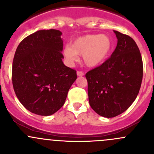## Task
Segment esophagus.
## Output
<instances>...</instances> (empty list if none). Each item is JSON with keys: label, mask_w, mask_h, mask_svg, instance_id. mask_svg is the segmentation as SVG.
I'll return each instance as SVG.
<instances>
[{"label": "esophagus", "mask_w": 154, "mask_h": 154, "mask_svg": "<svg viewBox=\"0 0 154 154\" xmlns=\"http://www.w3.org/2000/svg\"><path fill=\"white\" fill-rule=\"evenodd\" d=\"M77 75L79 76V77H82V76L84 75V74H83V72H82V71H77Z\"/></svg>", "instance_id": "esophagus-1"}]
</instances>
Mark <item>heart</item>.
<instances>
[{"label": "heart", "instance_id": "1", "mask_svg": "<svg viewBox=\"0 0 154 154\" xmlns=\"http://www.w3.org/2000/svg\"><path fill=\"white\" fill-rule=\"evenodd\" d=\"M112 42L105 34H88L78 37L63 49V55L68 64L77 61L78 55H82L84 64L94 68L103 64L111 53Z\"/></svg>", "mask_w": 154, "mask_h": 154}]
</instances>
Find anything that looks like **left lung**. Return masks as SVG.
<instances>
[{
	"label": "left lung",
	"mask_w": 154,
	"mask_h": 154,
	"mask_svg": "<svg viewBox=\"0 0 154 154\" xmlns=\"http://www.w3.org/2000/svg\"><path fill=\"white\" fill-rule=\"evenodd\" d=\"M113 31L118 43L111 57L86 74L90 106L105 118L116 117L131 106L143 77L142 56L136 43L129 35Z\"/></svg>",
	"instance_id": "1"
}]
</instances>
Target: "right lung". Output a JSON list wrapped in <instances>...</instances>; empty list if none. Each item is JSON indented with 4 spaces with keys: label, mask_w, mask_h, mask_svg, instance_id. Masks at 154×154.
Wrapping results in <instances>:
<instances>
[{
    "label": "right lung",
    "mask_w": 154,
    "mask_h": 154,
    "mask_svg": "<svg viewBox=\"0 0 154 154\" xmlns=\"http://www.w3.org/2000/svg\"><path fill=\"white\" fill-rule=\"evenodd\" d=\"M62 34L54 29L36 31L21 42L14 56V91L21 104L38 116L58 111L77 79L75 70L63 62Z\"/></svg>",
    "instance_id": "add662e5"
}]
</instances>
